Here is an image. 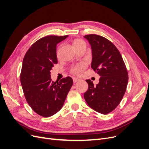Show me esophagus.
Masks as SVG:
<instances>
[{"label": "esophagus", "mask_w": 149, "mask_h": 149, "mask_svg": "<svg viewBox=\"0 0 149 149\" xmlns=\"http://www.w3.org/2000/svg\"><path fill=\"white\" fill-rule=\"evenodd\" d=\"M79 81H80V79H78V78H73V82H74V83L78 82Z\"/></svg>", "instance_id": "1"}]
</instances>
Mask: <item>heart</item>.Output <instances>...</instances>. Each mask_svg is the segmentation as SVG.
I'll list each match as a JSON object with an SVG mask.
<instances>
[{
    "label": "heart",
    "mask_w": 149,
    "mask_h": 149,
    "mask_svg": "<svg viewBox=\"0 0 149 149\" xmlns=\"http://www.w3.org/2000/svg\"><path fill=\"white\" fill-rule=\"evenodd\" d=\"M84 42L81 40L75 39L73 41V46L75 48H76L78 46H79L80 45H81ZM86 68V65L82 63L78 64V65L72 68L70 71L71 74H73L75 76H81L83 74Z\"/></svg>",
    "instance_id": "1"
}]
</instances>
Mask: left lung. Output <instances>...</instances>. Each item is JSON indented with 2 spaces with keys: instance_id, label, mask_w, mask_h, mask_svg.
<instances>
[{
  "instance_id": "8db88e82",
  "label": "left lung",
  "mask_w": 149,
  "mask_h": 149,
  "mask_svg": "<svg viewBox=\"0 0 149 149\" xmlns=\"http://www.w3.org/2000/svg\"><path fill=\"white\" fill-rule=\"evenodd\" d=\"M91 46L93 70L100 75V83L94 85L86 79L88 91L84 97L90 107L107 114L118 107L128 83V72L119 51L109 40L100 35L84 36Z\"/></svg>"
}]
</instances>
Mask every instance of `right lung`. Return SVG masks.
Instances as JSON below:
<instances>
[{
  "label": "right lung",
  "mask_w": 149,
  "mask_h": 149,
  "mask_svg": "<svg viewBox=\"0 0 149 149\" xmlns=\"http://www.w3.org/2000/svg\"><path fill=\"white\" fill-rule=\"evenodd\" d=\"M68 35H48L36 41L25 53L20 82L25 100L37 114L48 118L59 111L73 85L70 76L54 82L50 71L58 63L56 45Z\"/></svg>",
  "instance_id": "obj_1"
}]
</instances>
